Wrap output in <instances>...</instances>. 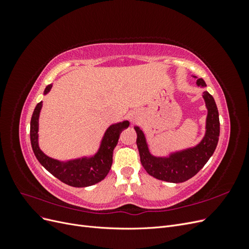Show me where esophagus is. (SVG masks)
Instances as JSON below:
<instances>
[{
    "instance_id": "obj_1",
    "label": "esophagus",
    "mask_w": 249,
    "mask_h": 249,
    "mask_svg": "<svg viewBox=\"0 0 249 249\" xmlns=\"http://www.w3.org/2000/svg\"><path fill=\"white\" fill-rule=\"evenodd\" d=\"M131 120H132V122H136V120H137V115L131 114Z\"/></svg>"
}]
</instances>
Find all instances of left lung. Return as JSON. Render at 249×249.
I'll return each mask as SVG.
<instances>
[{
	"instance_id": "1",
	"label": "left lung",
	"mask_w": 249,
	"mask_h": 249,
	"mask_svg": "<svg viewBox=\"0 0 249 249\" xmlns=\"http://www.w3.org/2000/svg\"><path fill=\"white\" fill-rule=\"evenodd\" d=\"M196 85L201 88L207 87L202 79H197ZM202 97L208 110L206 132L198 144L192 147L177 150L164 157L154 156L150 153L144 133L138 125L134 126L137 133L136 143L140 161L149 176L165 182L183 183L196 175L212 157L219 140V114L214 97L206 90L202 92Z\"/></svg>"
}]
</instances>
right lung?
Returning <instances> with one entry per match:
<instances>
[{"label":"right lung","mask_w":249,"mask_h":249,"mask_svg":"<svg viewBox=\"0 0 249 249\" xmlns=\"http://www.w3.org/2000/svg\"><path fill=\"white\" fill-rule=\"evenodd\" d=\"M52 84L44 89L46 95L52 89ZM42 102L36 105L30 124V139L37 160L53 176L71 187H88L101 182L109 173L113 161V150L117 145L119 135L130 125L127 120L113 124L105 132L97 152L90 157H82L69 161H59L47 156L38 144L39 115Z\"/></svg>","instance_id":"add662e5"}]
</instances>
